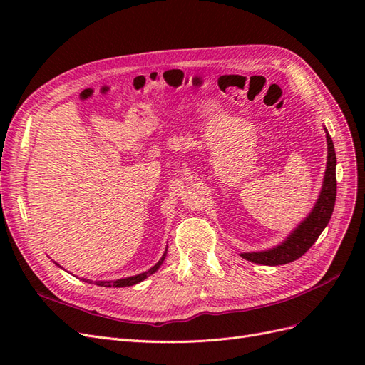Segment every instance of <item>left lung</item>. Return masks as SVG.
Returning <instances> with one entry per match:
<instances>
[{
  "label": "left lung",
  "mask_w": 365,
  "mask_h": 365,
  "mask_svg": "<svg viewBox=\"0 0 365 365\" xmlns=\"http://www.w3.org/2000/svg\"><path fill=\"white\" fill-rule=\"evenodd\" d=\"M327 138V169L323 181V190L318 201L302 225L286 239L282 245L275 247L268 251L260 252H244L242 257L259 264H268V267H277V264L291 263L300 259L303 254L311 248L318 236L323 233V230L329 224L330 216L334 213L335 200H336V155L334 141L330 138L329 132Z\"/></svg>",
  "instance_id": "left-lung-1"
}]
</instances>
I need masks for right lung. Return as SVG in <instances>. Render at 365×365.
I'll use <instances>...</instances> for the list:
<instances>
[{
    "label": "right lung",
    "instance_id": "obj_1",
    "mask_svg": "<svg viewBox=\"0 0 365 365\" xmlns=\"http://www.w3.org/2000/svg\"><path fill=\"white\" fill-rule=\"evenodd\" d=\"M164 257H165V252H164V256L160 259V262L155 264V267L150 268V269H149V271H146V272H143V274L135 275V277H128V279H121V280H115V282H98V284H101V286H106V288H111V286H113V288H125V286L137 284V283H140V282L145 280L146 277H149L150 274L155 272V271L161 267V263H163ZM85 282H88V280H85ZM90 283H91V282H90Z\"/></svg>",
    "mask_w": 365,
    "mask_h": 365
}]
</instances>
